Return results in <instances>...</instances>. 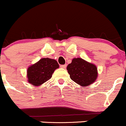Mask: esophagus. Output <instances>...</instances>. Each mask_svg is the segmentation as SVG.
<instances>
[{
	"label": "esophagus",
	"instance_id": "34e87169",
	"mask_svg": "<svg viewBox=\"0 0 126 126\" xmlns=\"http://www.w3.org/2000/svg\"><path fill=\"white\" fill-rule=\"evenodd\" d=\"M60 67H61V68H65L66 67H67V65H66V64H64V65H61Z\"/></svg>",
	"mask_w": 126,
	"mask_h": 126
}]
</instances>
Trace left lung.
Listing matches in <instances>:
<instances>
[{
  "label": "left lung",
  "mask_w": 126,
  "mask_h": 126,
  "mask_svg": "<svg viewBox=\"0 0 126 126\" xmlns=\"http://www.w3.org/2000/svg\"><path fill=\"white\" fill-rule=\"evenodd\" d=\"M71 79L81 86L90 85L97 77V69L95 65L81 58H74L67 67Z\"/></svg>",
  "instance_id": "8db88e82"
}]
</instances>
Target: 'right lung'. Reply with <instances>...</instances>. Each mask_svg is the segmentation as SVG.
<instances>
[{
	"label": "right lung",
	"mask_w": 126,
	"mask_h": 126,
	"mask_svg": "<svg viewBox=\"0 0 126 126\" xmlns=\"http://www.w3.org/2000/svg\"><path fill=\"white\" fill-rule=\"evenodd\" d=\"M59 67L58 62L54 59L42 58L27 69L29 83L33 86L43 84L51 78L54 70Z\"/></svg>",
	"instance_id": "add662e5"
}]
</instances>
